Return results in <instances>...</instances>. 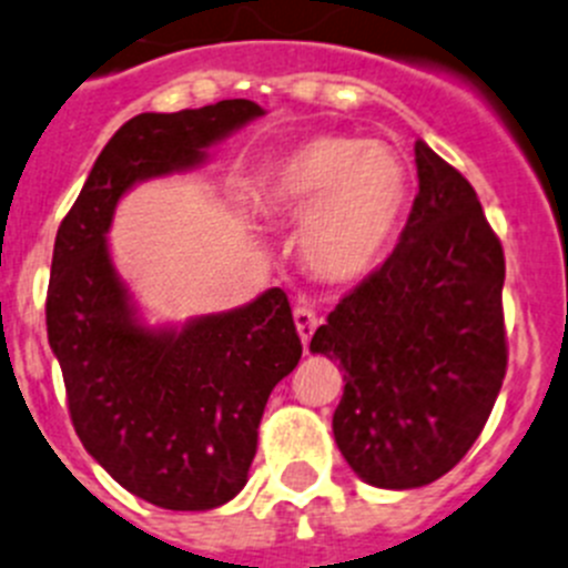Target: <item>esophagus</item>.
<instances>
[{
    "mask_svg": "<svg viewBox=\"0 0 568 568\" xmlns=\"http://www.w3.org/2000/svg\"><path fill=\"white\" fill-rule=\"evenodd\" d=\"M294 325H296V333H300L302 344L308 347L311 336H314L316 325H320V316H316V311L308 308V305H296V308H294Z\"/></svg>",
    "mask_w": 568,
    "mask_h": 568,
    "instance_id": "esophagus-1",
    "label": "esophagus"
}]
</instances>
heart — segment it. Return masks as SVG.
Segmentation results:
<instances>
[{"label": "heart", "mask_w": 568, "mask_h": 568, "mask_svg": "<svg viewBox=\"0 0 568 568\" xmlns=\"http://www.w3.org/2000/svg\"><path fill=\"white\" fill-rule=\"evenodd\" d=\"M254 201L274 219H302L300 254L327 283L381 266L412 201L406 159L384 142L316 134L263 168Z\"/></svg>", "instance_id": "b5f03b06"}]
</instances>
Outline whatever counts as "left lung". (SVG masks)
I'll return each mask as SVG.
<instances>
[{"mask_svg":"<svg viewBox=\"0 0 568 568\" xmlns=\"http://www.w3.org/2000/svg\"><path fill=\"white\" fill-rule=\"evenodd\" d=\"M400 243L311 338L344 369L333 437L367 485H432L468 454L507 369L505 252L468 179L415 142Z\"/></svg>","mask_w":568,"mask_h":568,"instance_id":"obj_1","label":"left lung"}]
</instances>
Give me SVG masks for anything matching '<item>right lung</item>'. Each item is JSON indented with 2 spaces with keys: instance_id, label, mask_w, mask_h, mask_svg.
<instances>
[{
  "instance_id": "obj_1",
  "label": "right lung",
  "mask_w": 568,
  "mask_h": 568,
  "mask_svg": "<svg viewBox=\"0 0 568 568\" xmlns=\"http://www.w3.org/2000/svg\"><path fill=\"white\" fill-rule=\"evenodd\" d=\"M263 114L252 100H221L131 116L100 151L52 248L47 338L72 426L111 479L164 510H212L243 490L260 417L302 342L283 288L184 325H145L105 235L134 184L193 171Z\"/></svg>"
}]
</instances>
